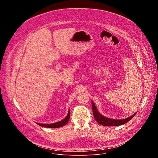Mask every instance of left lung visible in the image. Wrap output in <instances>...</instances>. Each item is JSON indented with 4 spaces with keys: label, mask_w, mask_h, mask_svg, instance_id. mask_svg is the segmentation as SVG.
Returning <instances> with one entry per match:
<instances>
[{
    "label": "left lung",
    "mask_w": 158,
    "mask_h": 158,
    "mask_svg": "<svg viewBox=\"0 0 158 158\" xmlns=\"http://www.w3.org/2000/svg\"><path fill=\"white\" fill-rule=\"evenodd\" d=\"M92 107H93V115L96 119V121L101 125L102 126H120L122 124H124L128 121H129L135 115L136 113H134L131 116L125 118L123 119H110L106 118L102 114H101L98 112L94 103L92 101Z\"/></svg>",
    "instance_id": "obj_1"
}]
</instances>
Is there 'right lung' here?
Instances as JSON below:
<instances>
[{
    "instance_id": "obj_1",
    "label": "right lung",
    "mask_w": 158,
    "mask_h": 158,
    "mask_svg": "<svg viewBox=\"0 0 158 158\" xmlns=\"http://www.w3.org/2000/svg\"><path fill=\"white\" fill-rule=\"evenodd\" d=\"M70 118V110L69 109L68 111V114H67V116L62 119V121H60L59 122L52 123V124H41V123H36L38 125L44 127H48V128H57V127H60L64 126H65L67 123H68Z\"/></svg>"
}]
</instances>
